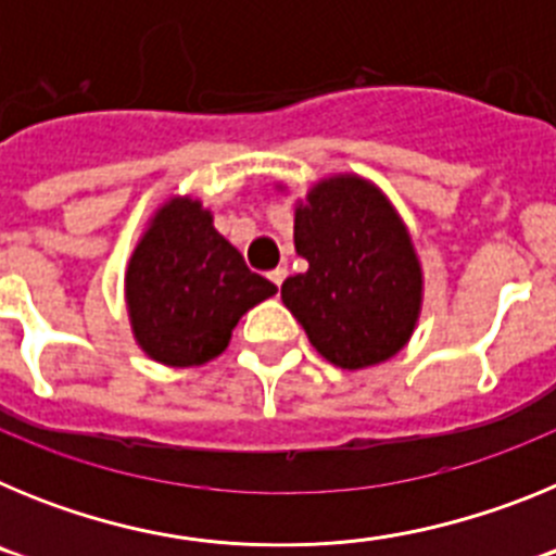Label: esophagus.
Masks as SVG:
<instances>
[{
	"label": "esophagus",
	"mask_w": 556,
	"mask_h": 556,
	"mask_svg": "<svg viewBox=\"0 0 556 556\" xmlns=\"http://www.w3.org/2000/svg\"><path fill=\"white\" fill-rule=\"evenodd\" d=\"M267 278H269V281L275 283V287H281L283 278H287V267H275V269H269Z\"/></svg>",
	"instance_id": "obj_1"
}]
</instances>
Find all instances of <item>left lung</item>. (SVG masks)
Segmentation results:
<instances>
[{
  "label": "left lung",
  "mask_w": 556,
  "mask_h": 556,
  "mask_svg": "<svg viewBox=\"0 0 556 556\" xmlns=\"http://www.w3.org/2000/svg\"><path fill=\"white\" fill-rule=\"evenodd\" d=\"M294 250L306 273L281 301L323 356L358 370L395 356L420 312V264L384 194L358 178L323 180L294 211Z\"/></svg>",
  "instance_id": "1"
}]
</instances>
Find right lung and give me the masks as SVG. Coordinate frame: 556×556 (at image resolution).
Here are the masks:
<instances>
[{
    "instance_id": "right-lung-1",
    "label": "right lung",
    "mask_w": 556,
    "mask_h": 556,
    "mask_svg": "<svg viewBox=\"0 0 556 556\" xmlns=\"http://www.w3.org/2000/svg\"><path fill=\"white\" fill-rule=\"evenodd\" d=\"M211 223L198 200L164 205L127 267L132 333L161 365L214 358L239 317L278 292Z\"/></svg>"
}]
</instances>
